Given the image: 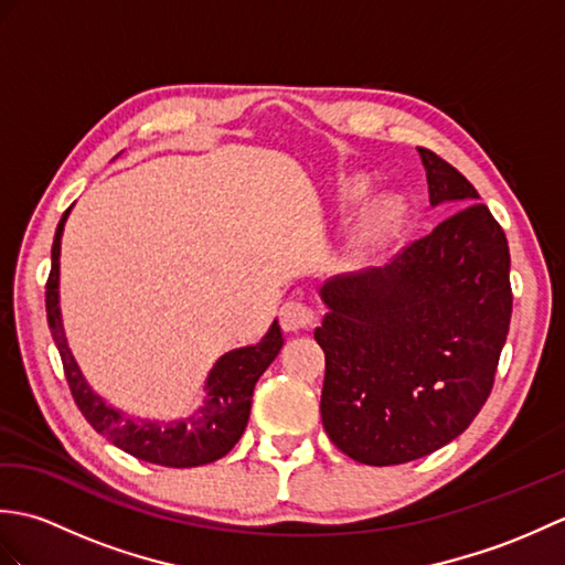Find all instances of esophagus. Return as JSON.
<instances>
[{"label": "esophagus", "instance_id": "1", "mask_svg": "<svg viewBox=\"0 0 565 565\" xmlns=\"http://www.w3.org/2000/svg\"><path fill=\"white\" fill-rule=\"evenodd\" d=\"M316 320H318V313L313 310V306L298 301V298H289V301H286L279 310V322L286 332L313 328Z\"/></svg>", "mask_w": 565, "mask_h": 565}]
</instances>
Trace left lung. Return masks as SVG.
<instances>
[{
  "label": "left lung",
  "instance_id": "1",
  "mask_svg": "<svg viewBox=\"0 0 565 565\" xmlns=\"http://www.w3.org/2000/svg\"><path fill=\"white\" fill-rule=\"evenodd\" d=\"M429 201L461 206L388 267L322 286L320 415L369 466L415 461L456 439L495 383L512 316L508 237L471 182L419 148Z\"/></svg>",
  "mask_w": 565,
  "mask_h": 565
}]
</instances>
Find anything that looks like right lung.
<instances>
[{
    "label": "right lung",
    "instance_id": "add662e5",
    "mask_svg": "<svg viewBox=\"0 0 565 565\" xmlns=\"http://www.w3.org/2000/svg\"><path fill=\"white\" fill-rule=\"evenodd\" d=\"M70 209L63 213V218H60L53 239V264L45 281V313L47 328H51L60 359H63V371L70 393L72 398H75L79 413L102 437L109 439L114 447L124 449L126 454L136 456L140 461L170 468H191L221 459V456L231 451L237 439L243 437L255 383L281 350L284 338L279 322H274L259 344L227 352L215 362L206 381L209 401L191 417L179 419V423H150V419H130L128 415L114 411V407L106 405L97 393H92L87 381L82 379L67 347L63 322H60L57 257L60 237H63V227Z\"/></svg>",
    "mask_w": 565,
    "mask_h": 565
}]
</instances>
